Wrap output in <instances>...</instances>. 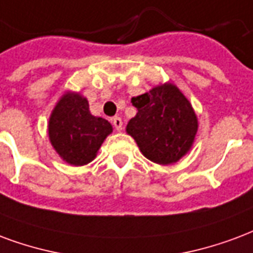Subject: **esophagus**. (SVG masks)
Instances as JSON below:
<instances>
[{
    "label": "esophagus",
    "instance_id": "obj_1",
    "mask_svg": "<svg viewBox=\"0 0 253 253\" xmlns=\"http://www.w3.org/2000/svg\"><path fill=\"white\" fill-rule=\"evenodd\" d=\"M111 123H112V126L115 127V130H117V131H121L122 126H123V122H122L121 118H119V117H114L111 119Z\"/></svg>",
    "mask_w": 253,
    "mask_h": 253
}]
</instances>
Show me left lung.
I'll use <instances>...</instances> for the list:
<instances>
[{
	"instance_id": "1",
	"label": "left lung",
	"mask_w": 253,
	"mask_h": 253,
	"mask_svg": "<svg viewBox=\"0 0 253 253\" xmlns=\"http://www.w3.org/2000/svg\"><path fill=\"white\" fill-rule=\"evenodd\" d=\"M131 103L138 112L127 123L126 131L147 160L170 165L190 150L197 134V117L174 84L157 85L132 98Z\"/></svg>"
}]
</instances>
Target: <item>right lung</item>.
Wrapping results in <instances>:
<instances>
[{
	"mask_svg": "<svg viewBox=\"0 0 253 253\" xmlns=\"http://www.w3.org/2000/svg\"><path fill=\"white\" fill-rule=\"evenodd\" d=\"M111 132L110 122L93 117L88 100L80 93H64L49 117L50 143L63 161L74 166H83L95 160Z\"/></svg>",
	"mask_w": 253,
	"mask_h": 253,
	"instance_id": "1",
	"label": "right lung"
}]
</instances>
